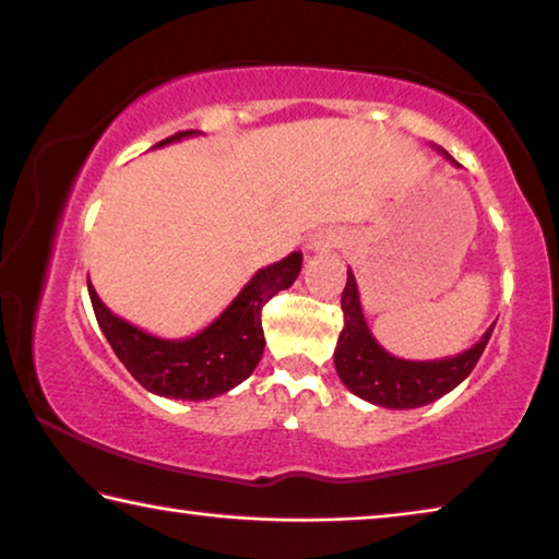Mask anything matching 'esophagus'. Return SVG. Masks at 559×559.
<instances>
[{
    "label": "esophagus",
    "mask_w": 559,
    "mask_h": 559,
    "mask_svg": "<svg viewBox=\"0 0 559 559\" xmlns=\"http://www.w3.org/2000/svg\"><path fill=\"white\" fill-rule=\"evenodd\" d=\"M338 243H341V236L331 231V228H325V231H316L308 236L306 251L308 253H328V251H333Z\"/></svg>",
    "instance_id": "1"
}]
</instances>
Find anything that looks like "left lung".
Wrapping results in <instances>:
<instances>
[{
  "instance_id": "left-lung-1",
  "label": "left lung",
  "mask_w": 559,
  "mask_h": 559,
  "mask_svg": "<svg viewBox=\"0 0 559 559\" xmlns=\"http://www.w3.org/2000/svg\"><path fill=\"white\" fill-rule=\"evenodd\" d=\"M436 148L448 162L455 164V158L445 148ZM341 308L343 331L333 353L335 370L353 395L380 407H391V411H411V407L428 405L457 388L473 373L495 328H487L473 348L457 353V356L440 360H405L391 356L370 333L360 308L358 283L350 269Z\"/></svg>"
}]
</instances>
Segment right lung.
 <instances>
[{
  "label": "right lung",
  "mask_w": 559,
  "mask_h": 559,
  "mask_svg": "<svg viewBox=\"0 0 559 559\" xmlns=\"http://www.w3.org/2000/svg\"><path fill=\"white\" fill-rule=\"evenodd\" d=\"M197 134L201 131H179L158 141L156 148ZM300 263L304 253L294 251L283 261L255 271L241 294L224 308V313L191 338H158L114 316L94 290L92 281H88V298L117 358L148 393L174 401H209L243 383L259 366L265 345L261 308L278 290L294 286Z\"/></svg>",
  "instance_id": "right-lung-1"
}]
</instances>
